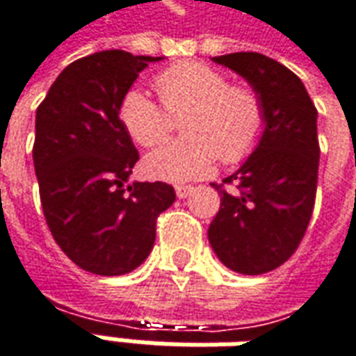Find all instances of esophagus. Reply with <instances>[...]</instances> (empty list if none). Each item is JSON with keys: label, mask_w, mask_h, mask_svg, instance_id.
<instances>
[{"label": "esophagus", "mask_w": 356, "mask_h": 356, "mask_svg": "<svg viewBox=\"0 0 356 356\" xmlns=\"http://www.w3.org/2000/svg\"><path fill=\"white\" fill-rule=\"evenodd\" d=\"M191 191H193L191 185H177V187H175V193H177L179 199H185L187 195H191Z\"/></svg>", "instance_id": "1"}]
</instances>
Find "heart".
I'll list each match as a JSON object with an SVG mask.
<instances>
[{
    "mask_svg": "<svg viewBox=\"0 0 356 356\" xmlns=\"http://www.w3.org/2000/svg\"><path fill=\"white\" fill-rule=\"evenodd\" d=\"M155 88L169 112L187 110V136L157 147L145 157V171L165 181L204 175L220 157L236 163L248 157L264 131V104L248 86L230 84L216 68L202 63H179L157 74ZM118 116L131 140L152 147L169 134V116L145 92L124 94Z\"/></svg>",
    "mask_w": 356,
    "mask_h": 356,
    "instance_id": "obj_1",
    "label": "heart"
}]
</instances>
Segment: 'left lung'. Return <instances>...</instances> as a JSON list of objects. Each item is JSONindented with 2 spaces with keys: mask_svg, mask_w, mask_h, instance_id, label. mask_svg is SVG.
Here are the masks:
<instances>
[{
  "mask_svg": "<svg viewBox=\"0 0 356 356\" xmlns=\"http://www.w3.org/2000/svg\"><path fill=\"white\" fill-rule=\"evenodd\" d=\"M213 60L248 80L264 104L256 149L220 185V209L209 242L232 272L258 276L276 270L298 250L312 220L319 141L317 110L288 67L260 53H230ZM235 189L226 191V185Z\"/></svg>",
  "mask_w": 356,
  "mask_h": 356,
  "instance_id": "left-lung-1",
  "label": "left lung"
}]
</instances>
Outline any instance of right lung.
Wrapping results in <instances>:
<instances>
[{
    "instance_id": "1",
    "label": "right lung",
    "mask_w": 356,
    "mask_h": 356,
    "mask_svg": "<svg viewBox=\"0 0 356 356\" xmlns=\"http://www.w3.org/2000/svg\"><path fill=\"white\" fill-rule=\"evenodd\" d=\"M161 56L100 51L70 63L37 108L33 163L49 230L79 268L98 276L136 270L154 248L171 185L128 183L140 159L118 108Z\"/></svg>"
}]
</instances>
